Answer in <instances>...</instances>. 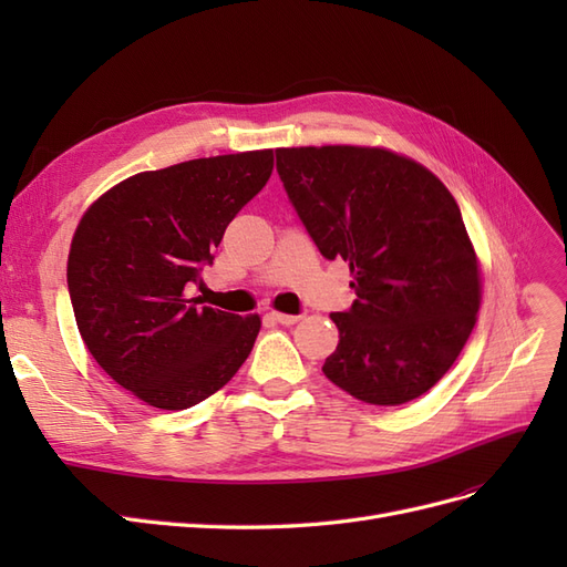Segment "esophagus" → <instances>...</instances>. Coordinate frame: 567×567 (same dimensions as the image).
I'll list each match as a JSON object with an SVG mask.
<instances>
[{
    "label": "esophagus",
    "instance_id": "obj_1",
    "mask_svg": "<svg viewBox=\"0 0 567 567\" xmlns=\"http://www.w3.org/2000/svg\"><path fill=\"white\" fill-rule=\"evenodd\" d=\"M269 319H274L277 323H284V326H293V323H298L302 317H300V315H284V312H269Z\"/></svg>",
    "mask_w": 567,
    "mask_h": 567
}]
</instances>
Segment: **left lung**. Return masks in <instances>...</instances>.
Returning <instances> with one entry per match:
<instances>
[{"mask_svg":"<svg viewBox=\"0 0 567 567\" xmlns=\"http://www.w3.org/2000/svg\"><path fill=\"white\" fill-rule=\"evenodd\" d=\"M277 169L321 255L352 274L357 300L331 315L340 342L326 379L379 406L421 398L456 362L483 300L450 188L381 146L277 148Z\"/></svg>","mask_w":567,"mask_h":567,"instance_id":"left-lung-1","label":"left lung"}]
</instances>
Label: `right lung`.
<instances>
[{
  "label": "right lung",
  "mask_w": 567,
  "mask_h": 567,
  "mask_svg": "<svg viewBox=\"0 0 567 567\" xmlns=\"http://www.w3.org/2000/svg\"><path fill=\"white\" fill-rule=\"evenodd\" d=\"M274 151L196 158L132 175L101 194L73 234L68 290L84 346L136 400L179 411L225 388L262 319L188 298Z\"/></svg>",
  "instance_id": "1"
}]
</instances>
